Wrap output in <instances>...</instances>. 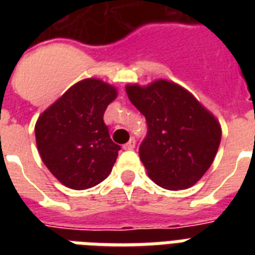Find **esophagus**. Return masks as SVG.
<instances>
[{"mask_svg":"<svg viewBox=\"0 0 255 255\" xmlns=\"http://www.w3.org/2000/svg\"><path fill=\"white\" fill-rule=\"evenodd\" d=\"M123 148H124V149H133V148H135V139L132 137V139L129 140L128 143L124 144Z\"/></svg>","mask_w":255,"mask_h":255,"instance_id":"obj_1","label":"esophagus"}]
</instances>
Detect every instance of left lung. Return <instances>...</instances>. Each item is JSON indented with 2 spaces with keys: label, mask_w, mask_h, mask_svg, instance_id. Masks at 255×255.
<instances>
[{
  "label": "left lung",
  "mask_w": 255,
  "mask_h": 255,
  "mask_svg": "<svg viewBox=\"0 0 255 255\" xmlns=\"http://www.w3.org/2000/svg\"><path fill=\"white\" fill-rule=\"evenodd\" d=\"M126 91L147 120L139 156L149 178L169 190L194 185L209 169L221 143L218 120L173 82L129 85Z\"/></svg>",
  "instance_id": "8db88e82"
}]
</instances>
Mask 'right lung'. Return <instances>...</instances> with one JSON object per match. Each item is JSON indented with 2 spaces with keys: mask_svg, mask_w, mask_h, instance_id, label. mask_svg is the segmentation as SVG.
Here are the masks:
<instances>
[{
  "mask_svg": "<svg viewBox=\"0 0 255 255\" xmlns=\"http://www.w3.org/2000/svg\"><path fill=\"white\" fill-rule=\"evenodd\" d=\"M116 95L114 86L88 78L70 87L38 118V152L67 188H92L112 170L120 145L110 137L103 115Z\"/></svg>",
  "mask_w": 255,
  "mask_h": 255,
  "instance_id": "add662e5",
  "label": "right lung"
}]
</instances>
